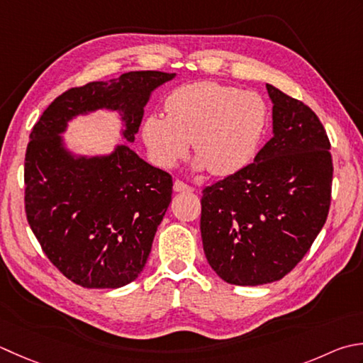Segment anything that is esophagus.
<instances>
[{
    "mask_svg": "<svg viewBox=\"0 0 363 363\" xmlns=\"http://www.w3.org/2000/svg\"><path fill=\"white\" fill-rule=\"evenodd\" d=\"M173 190L174 191H182V194H191V191H194V189L187 186V184H184L182 181H174Z\"/></svg>",
    "mask_w": 363,
    "mask_h": 363,
    "instance_id": "34e87169",
    "label": "esophagus"
}]
</instances>
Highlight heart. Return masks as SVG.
Here are the masks:
<instances>
[{"label":"heart","mask_w":363,"mask_h":363,"mask_svg":"<svg viewBox=\"0 0 363 363\" xmlns=\"http://www.w3.org/2000/svg\"><path fill=\"white\" fill-rule=\"evenodd\" d=\"M167 116L149 115L141 138L155 165L173 168L190 147L195 172L228 176L253 159L264 133L262 99L217 82H198L174 89L165 102Z\"/></svg>","instance_id":"b5f03b06"}]
</instances>
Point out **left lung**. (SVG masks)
Returning a JSON list of instances; mask_svg holds the SVG:
<instances>
[{
	"instance_id": "left-lung-1",
	"label": "left lung",
	"mask_w": 363,
	"mask_h": 363,
	"mask_svg": "<svg viewBox=\"0 0 363 363\" xmlns=\"http://www.w3.org/2000/svg\"><path fill=\"white\" fill-rule=\"evenodd\" d=\"M272 138L253 163L203 190L201 239L209 266L239 286L280 280L321 231L332 190L330 143L301 101L266 84Z\"/></svg>"
}]
</instances>
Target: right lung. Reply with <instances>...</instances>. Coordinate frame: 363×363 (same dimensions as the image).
I'll return each mask as SVG.
<instances>
[{"label":"right lung","mask_w":363,"mask_h":363,"mask_svg":"<svg viewBox=\"0 0 363 363\" xmlns=\"http://www.w3.org/2000/svg\"><path fill=\"white\" fill-rule=\"evenodd\" d=\"M176 74L127 72L64 92L34 124L25 157V209L42 250L83 288L116 289L145 269L172 201V176L129 147L152 92ZM116 111L123 145L88 156L63 133L70 120Z\"/></svg>","instance_id":"1"}]
</instances>
